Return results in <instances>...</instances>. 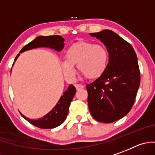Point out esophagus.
<instances>
[{"mask_svg":"<svg viewBox=\"0 0 155 155\" xmlns=\"http://www.w3.org/2000/svg\"><path fill=\"white\" fill-rule=\"evenodd\" d=\"M75 86H76V90H81V89H83V88H84V86H83V85H81V84H76L75 85Z\"/></svg>","mask_w":155,"mask_h":155,"instance_id":"esophagus-1","label":"esophagus"}]
</instances>
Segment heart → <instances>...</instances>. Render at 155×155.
<instances>
[{
	"mask_svg": "<svg viewBox=\"0 0 155 155\" xmlns=\"http://www.w3.org/2000/svg\"><path fill=\"white\" fill-rule=\"evenodd\" d=\"M109 61V51L104 45L90 41H79L66 49L65 60L61 63L65 77L69 81L75 79L74 65L89 79H96L104 74Z\"/></svg>",
	"mask_w": 155,
	"mask_h": 155,
	"instance_id": "heart-1",
	"label": "heart"
}]
</instances>
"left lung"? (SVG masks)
<instances>
[{"instance_id": "obj_1", "label": "left lung", "mask_w": 155, "mask_h": 155, "mask_svg": "<svg viewBox=\"0 0 155 155\" xmlns=\"http://www.w3.org/2000/svg\"><path fill=\"white\" fill-rule=\"evenodd\" d=\"M100 39L109 51L107 69L86 85L90 114L97 121L113 123L132 108L140 82L137 57L131 45L113 31L90 33Z\"/></svg>"}]
</instances>
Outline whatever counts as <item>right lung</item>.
<instances>
[{"instance_id": "add662e5", "label": "right lung", "mask_w": 155, "mask_h": 155, "mask_svg": "<svg viewBox=\"0 0 155 155\" xmlns=\"http://www.w3.org/2000/svg\"><path fill=\"white\" fill-rule=\"evenodd\" d=\"M64 41L65 39L63 38L59 35L38 36L35 38L33 41L26 45L25 46H24L20 51V53H22L28 50L41 48V47L49 48L57 51H61L64 48ZM20 53L17 55L15 61H16ZM76 90L75 86L72 84L69 85L68 89L64 92L63 95L60 97L54 108L46 115H45L42 118L32 120L26 117L23 114H21L26 120L38 127L42 128V129H51V128L56 127L62 124L67 117L69 107L72 99L74 97V95L76 94Z\"/></svg>"}]
</instances>
